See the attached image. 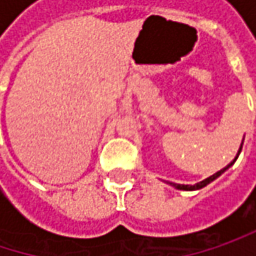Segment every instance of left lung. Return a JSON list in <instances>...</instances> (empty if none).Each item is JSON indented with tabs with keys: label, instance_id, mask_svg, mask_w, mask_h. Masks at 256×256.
Returning a JSON list of instances; mask_svg holds the SVG:
<instances>
[{
	"label": "left lung",
	"instance_id": "left-lung-1",
	"mask_svg": "<svg viewBox=\"0 0 256 256\" xmlns=\"http://www.w3.org/2000/svg\"><path fill=\"white\" fill-rule=\"evenodd\" d=\"M242 145H243V140H242ZM242 145H240V148H238V152H237V156H236V158L231 162L228 166H226L224 169H221L220 172H216L215 175H212V176H209V178H206L204 180H202V182H197V184H194V185H180V184H172V182H169L170 185H174L175 188H178V190H184V191H194V190H200V188H203V186H206L208 184H210L212 180H215V179L218 178V176H221L228 168H230L231 164L237 160V157H238V154H240V151H242Z\"/></svg>",
	"mask_w": 256,
	"mask_h": 256
}]
</instances>
